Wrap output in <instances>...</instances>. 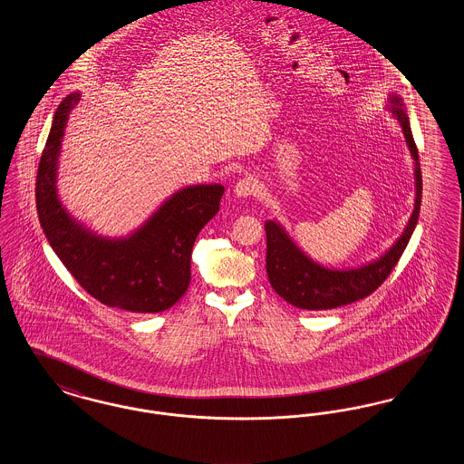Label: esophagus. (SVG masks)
I'll use <instances>...</instances> for the list:
<instances>
[{"mask_svg": "<svg viewBox=\"0 0 464 464\" xmlns=\"http://www.w3.org/2000/svg\"><path fill=\"white\" fill-rule=\"evenodd\" d=\"M257 191H259V184H257V180L252 179V177H243V179H240V180L237 182V186H235V195L240 197V198L252 197V195H256Z\"/></svg>", "mask_w": 464, "mask_h": 464, "instance_id": "obj_1", "label": "esophagus"}]
</instances>
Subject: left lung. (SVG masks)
I'll list each match as a JSON object with an SVG mask.
<instances>
[{
	"instance_id": "1",
	"label": "left lung",
	"mask_w": 464,
	"mask_h": 464,
	"mask_svg": "<svg viewBox=\"0 0 464 464\" xmlns=\"http://www.w3.org/2000/svg\"><path fill=\"white\" fill-rule=\"evenodd\" d=\"M393 114L397 116L403 135L407 139L409 150L416 161V207L407 224L405 231L398 238L397 243L374 263L362 266L358 269L348 271H332L324 266L313 263L306 257L282 229L280 224L267 221L265 224L266 242V271L271 287L284 297L292 306L309 311L318 309L339 308L360 301L371 295L375 288L390 276L393 267L397 266L407 243L411 240L414 227L418 224L420 210V195H422V177H420V155L411 132L409 116L403 110L401 99L392 95L390 99Z\"/></svg>"
}]
</instances>
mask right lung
<instances>
[{"instance_id": "1", "label": "right lung", "mask_w": 464, "mask_h": 464, "mask_svg": "<svg viewBox=\"0 0 464 464\" xmlns=\"http://www.w3.org/2000/svg\"><path fill=\"white\" fill-rule=\"evenodd\" d=\"M80 101L71 93L55 111L36 176V208L44 237L74 280L111 308L158 313L172 308L191 282V250L221 203V184L180 189L123 240L92 235L72 221L57 198L55 172L67 114Z\"/></svg>"}]
</instances>
